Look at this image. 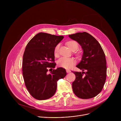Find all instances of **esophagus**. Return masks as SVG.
Masks as SVG:
<instances>
[{"instance_id":"esophagus-1","label":"esophagus","mask_w":121,"mask_h":121,"mask_svg":"<svg viewBox=\"0 0 121 121\" xmlns=\"http://www.w3.org/2000/svg\"><path fill=\"white\" fill-rule=\"evenodd\" d=\"M66 71L67 73H70V72H71V70H69V69H68L66 70Z\"/></svg>"}]
</instances>
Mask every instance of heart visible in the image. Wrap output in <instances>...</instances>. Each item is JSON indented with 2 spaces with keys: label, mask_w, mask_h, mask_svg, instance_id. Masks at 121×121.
Instances as JSON below:
<instances>
[{
  "label": "heart",
  "mask_w": 121,
  "mask_h": 121,
  "mask_svg": "<svg viewBox=\"0 0 121 121\" xmlns=\"http://www.w3.org/2000/svg\"><path fill=\"white\" fill-rule=\"evenodd\" d=\"M67 46L69 47L72 51L74 50H77L78 48V43L73 41H69L66 43ZM59 44L57 45L54 50V53L56 56H57L59 52ZM75 61L74 59L71 58H68L65 57H63L60 58L58 61V65L59 66L65 68H69L71 67L75 64Z\"/></svg>",
  "instance_id": "b5f03b06"
}]
</instances>
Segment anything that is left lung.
Instances as JSON below:
<instances>
[{
  "label": "left lung",
  "instance_id": "8db88e82",
  "mask_svg": "<svg viewBox=\"0 0 121 121\" xmlns=\"http://www.w3.org/2000/svg\"><path fill=\"white\" fill-rule=\"evenodd\" d=\"M68 36L77 42L83 51L81 60L76 65L83 71L73 72L76 75L72 83L73 92L81 99L92 98L100 92L105 82V54L97 40L87 32H78Z\"/></svg>",
  "mask_w": 121,
  "mask_h": 121
}]
</instances>
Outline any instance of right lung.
Returning <instances> with one entry per match:
<instances>
[{"instance_id": "1", "label": "right lung", "mask_w": 121, "mask_h": 121, "mask_svg": "<svg viewBox=\"0 0 121 121\" xmlns=\"http://www.w3.org/2000/svg\"><path fill=\"white\" fill-rule=\"evenodd\" d=\"M63 38V36L39 32L25 48L22 63L23 78L28 91L37 99L44 100L52 97L56 91L57 81L66 75L62 67L47 74L48 68L56 66V64L52 62L55 61V48Z\"/></svg>"}]
</instances>
